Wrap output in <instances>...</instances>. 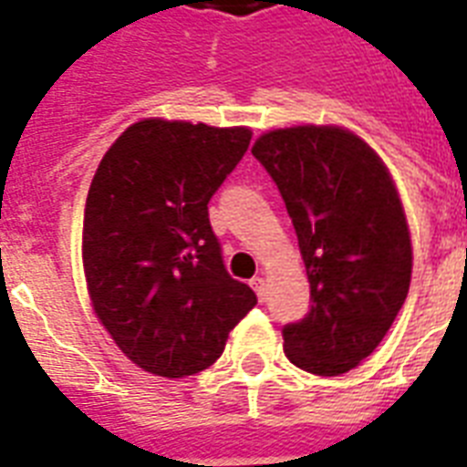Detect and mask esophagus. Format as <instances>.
<instances>
[{
	"label": "esophagus",
	"instance_id": "1",
	"mask_svg": "<svg viewBox=\"0 0 467 467\" xmlns=\"http://www.w3.org/2000/svg\"><path fill=\"white\" fill-rule=\"evenodd\" d=\"M249 285L254 287V293H256V297H259L261 302L266 299V280L261 278V275H254V278L249 280Z\"/></svg>",
	"mask_w": 467,
	"mask_h": 467
}]
</instances>
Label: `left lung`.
I'll list each match as a JSON object with an SVG mask.
<instances>
[{
  "label": "left lung",
  "instance_id": "1",
  "mask_svg": "<svg viewBox=\"0 0 467 467\" xmlns=\"http://www.w3.org/2000/svg\"><path fill=\"white\" fill-rule=\"evenodd\" d=\"M252 153L285 201L309 278V312L283 326L285 355L338 377L384 340L410 287V233L391 174L338 127L268 131Z\"/></svg>",
  "mask_w": 467,
  "mask_h": 467
}]
</instances>
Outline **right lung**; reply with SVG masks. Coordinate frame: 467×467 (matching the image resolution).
I'll return each instance as SVG.
<instances>
[{
    "mask_svg": "<svg viewBox=\"0 0 467 467\" xmlns=\"http://www.w3.org/2000/svg\"><path fill=\"white\" fill-rule=\"evenodd\" d=\"M252 141L244 127L143 119L98 165L83 271L98 319L134 365L180 379L211 367L256 305L234 280L208 201Z\"/></svg>",
    "mask_w": 467,
    "mask_h": 467,
    "instance_id": "1",
    "label": "right lung"
}]
</instances>
